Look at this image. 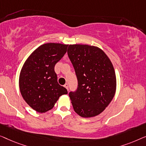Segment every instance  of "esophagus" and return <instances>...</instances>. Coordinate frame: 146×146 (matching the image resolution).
Wrapping results in <instances>:
<instances>
[{
    "mask_svg": "<svg viewBox=\"0 0 146 146\" xmlns=\"http://www.w3.org/2000/svg\"><path fill=\"white\" fill-rule=\"evenodd\" d=\"M64 87H65V88H66L67 91H69V85H68V84H67V83H65V85H64Z\"/></svg>",
    "mask_w": 146,
    "mask_h": 146,
    "instance_id": "34e87169",
    "label": "esophagus"
}]
</instances>
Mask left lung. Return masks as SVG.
<instances>
[{"label": "left lung", "mask_w": 146, "mask_h": 146, "mask_svg": "<svg viewBox=\"0 0 146 146\" xmlns=\"http://www.w3.org/2000/svg\"><path fill=\"white\" fill-rule=\"evenodd\" d=\"M67 54L77 79V88L71 91L76 113L84 118L95 116L113 98L116 75L111 61L103 51L88 45H69Z\"/></svg>", "instance_id": "1"}]
</instances>
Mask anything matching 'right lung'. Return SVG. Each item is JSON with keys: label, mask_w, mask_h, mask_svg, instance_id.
<instances>
[{"label": "right lung", "mask_w": 146, "mask_h": 146, "mask_svg": "<svg viewBox=\"0 0 146 146\" xmlns=\"http://www.w3.org/2000/svg\"><path fill=\"white\" fill-rule=\"evenodd\" d=\"M68 45L55 43L39 47L22 67L19 79L20 93L28 105L38 112L52 109L62 94H67L59 85L55 65L64 56Z\"/></svg>", "instance_id": "right-lung-1"}]
</instances>
